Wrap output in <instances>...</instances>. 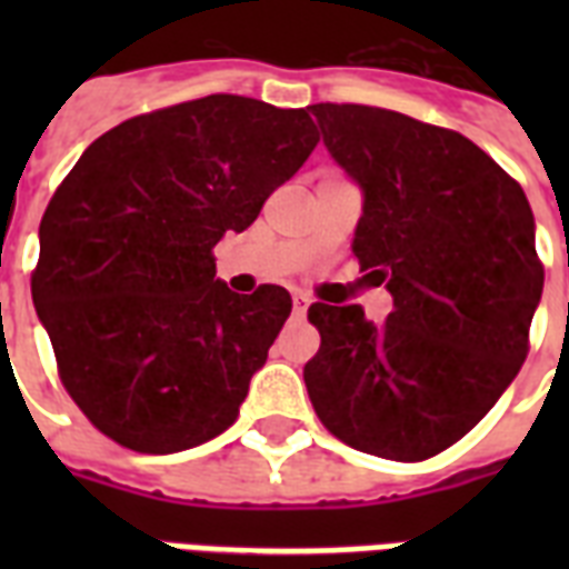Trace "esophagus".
I'll use <instances>...</instances> for the list:
<instances>
[{
	"label": "esophagus",
	"mask_w": 569,
	"mask_h": 569,
	"mask_svg": "<svg viewBox=\"0 0 569 569\" xmlns=\"http://www.w3.org/2000/svg\"><path fill=\"white\" fill-rule=\"evenodd\" d=\"M292 310H295V316H298V319H303V316H307V310H310V298H307L303 292H295Z\"/></svg>",
	"instance_id": "obj_1"
}]
</instances>
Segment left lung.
<instances>
[{
	"label": "left lung",
	"instance_id": "8db88e82",
	"mask_svg": "<svg viewBox=\"0 0 569 569\" xmlns=\"http://www.w3.org/2000/svg\"><path fill=\"white\" fill-rule=\"evenodd\" d=\"M363 191L351 250L392 312L312 303L316 413L351 449L425 460L472 431L520 372L543 292L526 191L451 129L372 106H310Z\"/></svg>",
	"mask_w": 569,
	"mask_h": 569
}]
</instances>
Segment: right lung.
<instances>
[{"mask_svg":"<svg viewBox=\"0 0 569 569\" xmlns=\"http://www.w3.org/2000/svg\"><path fill=\"white\" fill-rule=\"evenodd\" d=\"M319 144L307 109L232 93L123 120L49 200L31 301L79 410L144 455L227 431L292 312L236 295L212 248L248 230Z\"/></svg>","mask_w":569,"mask_h":569,"instance_id":"right-lung-1","label":"right lung"}]
</instances>
